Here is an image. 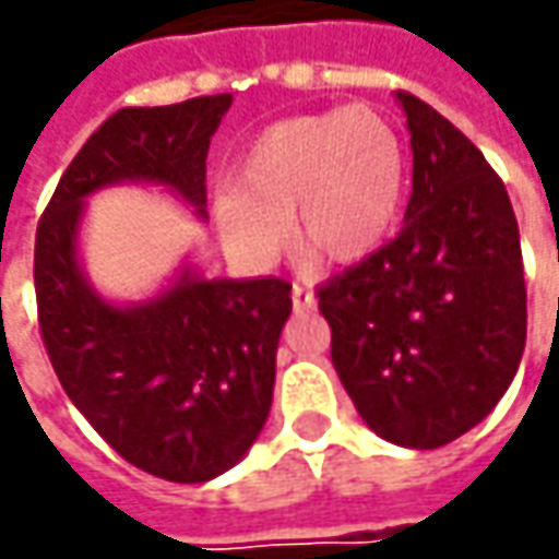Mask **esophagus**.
Returning a JSON list of instances; mask_svg holds the SVG:
<instances>
[{
    "mask_svg": "<svg viewBox=\"0 0 559 559\" xmlns=\"http://www.w3.org/2000/svg\"><path fill=\"white\" fill-rule=\"evenodd\" d=\"M292 305L295 311H313L317 308V295L305 286H292Z\"/></svg>",
    "mask_w": 559,
    "mask_h": 559,
    "instance_id": "esophagus-1",
    "label": "esophagus"
}]
</instances>
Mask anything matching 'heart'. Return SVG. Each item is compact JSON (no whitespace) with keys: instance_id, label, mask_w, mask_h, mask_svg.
<instances>
[{"instance_id":"b5f03b06","label":"heart","mask_w":559,"mask_h":559,"mask_svg":"<svg viewBox=\"0 0 559 559\" xmlns=\"http://www.w3.org/2000/svg\"><path fill=\"white\" fill-rule=\"evenodd\" d=\"M407 180V145L379 108L301 115L267 127L239 155L214 224L226 251L251 267L280 258L289 224L305 254L355 264L395 229Z\"/></svg>"}]
</instances>
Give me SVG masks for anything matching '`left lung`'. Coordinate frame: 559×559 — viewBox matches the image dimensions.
I'll list each match as a JSON object with an SVG mask.
<instances>
[{
	"label": "left lung",
	"mask_w": 559,
	"mask_h": 559,
	"mask_svg": "<svg viewBox=\"0 0 559 559\" xmlns=\"http://www.w3.org/2000/svg\"><path fill=\"white\" fill-rule=\"evenodd\" d=\"M414 192L389 246L320 286L333 367L360 419L401 448H441L504 397L526 348L520 226L485 155L426 102L395 93Z\"/></svg>",
	"instance_id": "1"
}]
</instances>
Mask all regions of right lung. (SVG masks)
I'll use <instances>...</instances> for the list:
<instances>
[{"instance_id": "right-lung-1", "label": "right lung", "mask_w": 559, "mask_h": 559, "mask_svg": "<svg viewBox=\"0 0 559 559\" xmlns=\"http://www.w3.org/2000/svg\"><path fill=\"white\" fill-rule=\"evenodd\" d=\"M233 96L120 108L68 164L36 229L39 330L61 389L123 461L167 483H207L246 457L273 404L292 286L211 280L186 258L142 301H111L80 251L86 202L111 186H162L204 221L207 145Z\"/></svg>"}]
</instances>
